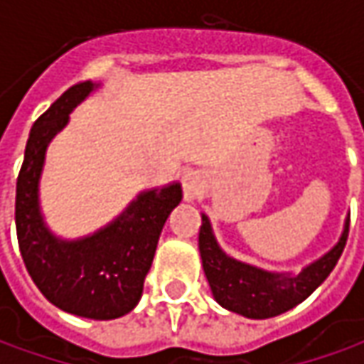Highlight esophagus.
Wrapping results in <instances>:
<instances>
[{
	"label": "esophagus",
	"mask_w": 364,
	"mask_h": 364,
	"mask_svg": "<svg viewBox=\"0 0 364 364\" xmlns=\"http://www.w3.org/2000/svg\"><path fill=\"white\" fill-rule=\"evenodd\" d=\"M182 188H184V200H196L206 188V178L203 172H188L182 178Z\"/></svg>",
	"instance_id": "obj_1"
}]
</instances>
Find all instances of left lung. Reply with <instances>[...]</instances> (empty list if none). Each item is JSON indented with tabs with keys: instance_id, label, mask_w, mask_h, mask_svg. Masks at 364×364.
Instances as JSON below:
<instances>
[{
	"instance_id": "8db88e82",
	"label": "left lung",
	"mask_w": 364,
	"mask_h": 364,
	"mask_svg": "<svg viewBox=\"0 0 364 364\" xmlns=\"http://www.w3.org/2000/svg\"><path fill=\"white\" fill-rule=\"evenodd\" d=\"M350 215H346L338 241L324 255L304 265L300 272H272L229 255L218 245L210 218L203 213L198 249L203 269L215 300L229 312L251 320H265L296 308L324 284L343 255Z\"/></svg>"
}]
</instances>
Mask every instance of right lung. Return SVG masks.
<instances>
[{
    "label": "right lung",
    "mask_w": 364,
    "mask_h": 364,
    "mask_svg": "<svg viewBox=\"0 0 364 364\" xmlns=\"http://www.w3.org/2000/svg\"><path fill=\"white\" fill-rule=\"evenodd\" d=\"M101 82L82 80L64 91L34 123L16 188V231L26 269L42 296L64 312L89 320L129 314L144 294L161 229L182 200V184L141 190L105 227L77 239L50 229L40 203V180L50 141L70 113Z\"/></svg>",
    "instance_id": "add662e5"
}]
</instances>
